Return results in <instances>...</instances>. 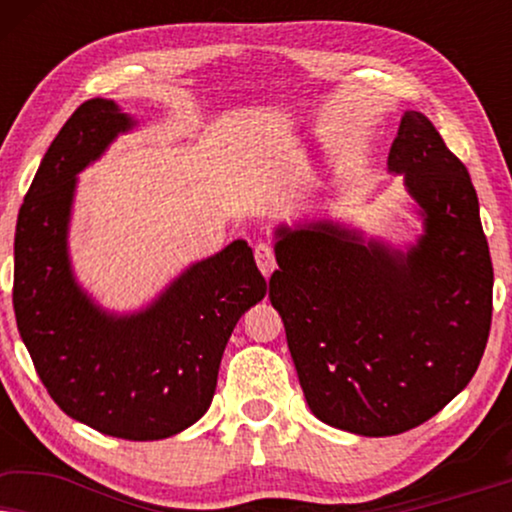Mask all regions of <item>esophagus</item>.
Instances as JSON below:
<instances>
[{
  "mask_svg": "<svg viewBox=\"0 0 512 512\" xmlns=\"http://www.w3.org/2000/svg\"><path fill=\"white\" fill-rule=\"evenodd\" d=\"M254 258H256L258 270H261L265 277H270L272 272H275L277 258H275V251H272L270 244H265V242L256 244V247H254Z\"/></svg>",
  "mask_w": 512,
  "mask_h": 512,
  "instance_id": "esophagus-1",
  "label": "esophagus"
}]
</instances>
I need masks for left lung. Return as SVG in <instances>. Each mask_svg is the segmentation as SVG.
I'll return each instance as SVG.
<instances>
[{"label": "left lung", "mask_w": 512, "mask_h": 512, "mask_svg": "<svg viewBox=\"0 0 512 512\" xmlns=\"http://www.w3.org/2000/svg\"><path fill=\"white\" fill-rule=\"evenodd\" d=\"M389 170L424 209L410 254L328 223L282 228L270 277L307 405L359 436H396L443 410L471 382L492 328L494 268L466 165L408 111Z\"/></svg>", "instance_id": "8db88e82"}]
</instances>
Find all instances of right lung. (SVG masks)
Segmentation results:
<instances>
[{"label": "right lung", "instance_id": "1", "mask_svg": "<svg viewBox=\"0 0 512 512\" xmlns=\"http://www.w3.org/2000/svg\"><path fill=\"white\" fill-rule=\"evenodd\" d=\"M130 125L111 100H88L48 146L18 212L13 310L62 412L107 436L160 440L205 415L230 333L268 286L237 240L135 317H107L76 289L65 249L76 172Z\"/></svg>", "mask_w": 512, "mask_h": 512}]
</instances>
